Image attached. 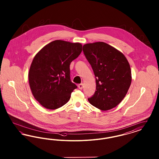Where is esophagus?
<instances>
[{"mask_svg": "<svg viewBox=\"0 0 159 159\" xmlns=\"http://www.w3.org/2000/svg\"><path fill=\"white\" fill-rule=\"evenodd\" d=\"M83 83H81V84H79V85H78V88H79V89H82L83 88Z\"/></svg>", "mask_w": 159, "mask_h": 159, "instance_id": "1", "label": "esophagus"}]
</instances>
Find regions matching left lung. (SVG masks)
<instances>
[{"label":"left lung","mask_w":159,"mask_h":159,"mask_svg":"<svg viewBox=\"0 0 159 159\" xmlns=\"http://www.w3.org/2000/svg\"><path fill=\"white\" fill-rule=\"evenodd\" d=\"M83 51L96 77V91L89 102L102 111L113 108L125 97L131 84L128 61L120 51L102 42L86 43Z\"/></svg>","instance_id":"8db88e82"}]
</instances>
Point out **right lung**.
I'll list each match as a JSON object with an SVG mask.
<instances>
[{
	"instance_id": "right-lung-1",
	"label": "right lung",
	"mask_w": 159,
	"mask_h": 159,
	"mask_svg": "<svg viewBox=\"0 0 159 159\" xmlns=\"http://www.w3.org/2000/svg\"><path fill=\"white\" fill-rule=\"evenodd\" d=\"M80 43L56 40L34 56L29 71L31 93L39 104L55 110L66 104L77 87L70 80V65L82 52Z\"/></svg>"
}]
</instances>
